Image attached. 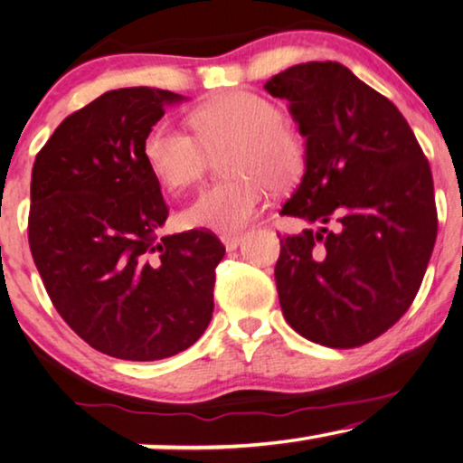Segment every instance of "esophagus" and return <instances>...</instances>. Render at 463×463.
Listing matches in <instances>:
<instances>
[{
    "mask_svg": "<svg viewBox=\"0 0 463 463\" xmlns=\"http://www.w3.org/2000/svg\"><path fill=\"white\" fill-rule=\"evenodd\" d=\"M240 240H242L240 233H221V242H223L227 250H233V248H238Z\"/></svg>",
    "mask_w": 463,
    "mask_h": 463,
    "instance_id": "1",
    "label": "esophagus"
}]
</instances>
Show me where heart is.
Masks as SVG:
<instances>
[{
  "label": "heart",
  "instance_id": "heart-1",
  "mask_svg": "<svg viewBox=\"0 0 463 463\" xmlns=\"http://www.w3.org/2000/svg\"><path fill=\"white\" fill-rule=\"evenodd\" d=\"M194 133L156 123L144 139V158L171 190L198 184L211 154H227V182L204 187L184 219L192 227L236 232L257 217L267 185L284 192L303 175L307 139L284 118L273 99L254 91H232L192 112Z\"/></svg>",
  "mask_w": 463,
  "mask_h": 463
}]
</instances>
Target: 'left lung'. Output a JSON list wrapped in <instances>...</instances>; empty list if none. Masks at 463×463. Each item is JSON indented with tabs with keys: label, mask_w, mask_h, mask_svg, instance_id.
<instances>
[{
	"label": "left lung",
	"mask_w": 463,
	"mask_h": 463,
	"mask_svg": "<svg viewBox=\"0 0 463 463\" xmlns=\"http://www.w3.org/2000/svg\"><path fill=\"white\" fill-rule=\"evenodd\" d=\"M307 137L303 182L281 215L321 223L279 240L276 284L300 336L372 343L410 309L437 240L428 158L391 99L338 62H307L265 83Z\"/></svg>",
	"instance_id": "obj_1"
}]
</instances>
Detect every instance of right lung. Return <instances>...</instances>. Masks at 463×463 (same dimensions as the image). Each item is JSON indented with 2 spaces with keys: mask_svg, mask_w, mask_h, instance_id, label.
<instances>
[{
  "mask_svg": "<svg viewBox=\"0 0 463 463\" xmlns=\"http://www.w3.org/2000/svg\"><path fill=\"white\" fill-rule=\"evenodd\" d=\"M182 96L106 91L56 127L31 175L33 260L71 330L96 351L156 361L185 351L213 317L225 246L209 230L158 238L169 217L144 139Z\"/></svg>",
  "mask_w": 463,
  "mask_h": 463,
  "instance_id": "obj_1",
  "label": "right lung"
}]
</instances>
